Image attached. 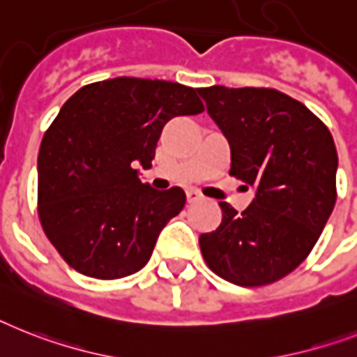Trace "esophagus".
I'll list each match as a JSON object with an SVG mask.
<instances>
[{
	"instance_id": "esophagus-1",
	"label": "esophagus",
	"mask_w": 357,
	"mask_h": 357,
	"mask_svg": "<svg viewBox=\"0 0 357 357\" xmlns=\"http://www.w3.org/2000/svg\"><path fill=\"white\" fill-rule=\"evenodd\" d=\"M199 199H202V194H199L198 190H194V188L187 190V202H188V204H196V202H199Z\"/></svg>"
}]
</instances>
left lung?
Wrapping results in <instances>:
<instances>
[{"label":"left lung","mask_w":357,"mask_h":357,"mask_svg":"<svg viewBox=\"0 0 357 357\" xmlns=\"http://www.w3.org/2000/svg\"><path fill=\"white\" fill-rule=\"evenodd\" d=\"M231 146L229 174L255 187L244 213L225 202L222 224L199 236L214 273L255 288L291 273L314 249L337 190L330 130L303 102L269 88H202Z\"/></svg>","instance_id":"left-lung-1"}]
</instances>
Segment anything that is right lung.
Returning <instances> with one entry per match:
<instances>
[{"label":"right lung","instance_id":"right-lung-1","mask_svg":"<svg viewBox=\"0 0 357 357\" xmlns=\"http://www.w3.org/2000/svg\"><path fill=\"white\" fill-rule=\"evenodd\" d=\"M204 109L194 88L150 78L93 82L68 98L40 144L38 216L71 268L113 280L146 266L187 196L143 183L135 167H152L170 119Z\"/></svg>","mask_w":357,"mask_h":357}]
</instances>
